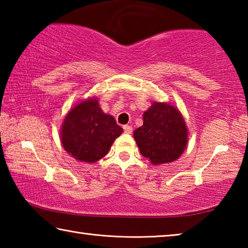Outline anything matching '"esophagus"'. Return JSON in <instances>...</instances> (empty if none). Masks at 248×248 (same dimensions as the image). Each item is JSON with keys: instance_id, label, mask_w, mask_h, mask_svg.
<instances>
[{"instance_id": "1", "label": "esophagus", "mask_w": 248, "mask_h": 248, "mask_svg": "<svg viewBox=\"0 0 248 248\" xmlns=\"http://www.w3.org/2000/svg\"><path fill=\"white\" fill-rule=\"evenodd\" d=\"M124 130L125 133H131L132 132V127H131V125H124Z\"/></svg>"}]
</instances>
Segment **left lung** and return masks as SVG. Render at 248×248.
<instances>
[{"mask_svg": "<svg viewBox=\"0 0 248 248\" xmlns=\"http://www.w3.org/2000/svg\"><path fill=\"white\" fill-rule=\"evenodd\" d=\"M140 153L154 165L176 161L188 142V130L177 108L154 102L143 114V125L134 130Z\"/></svg>", "mask_w": 248, "mask_h": 248, "instance_id": "obj_1", "label": "left lung"}]
</instances>
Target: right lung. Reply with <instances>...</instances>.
<instances>
[{"label":"right lung","instance_id":"1","mask_svg":"<svg viewBox=\"0 0 248 248\" xmlns=\"http://www.w3.org/2000/svg\"><path fill=\"white\" fill-rule=\"evenodd\" d=\"M123 132L114 117L104 114L98 99L89 98L68 112L60 137L64 150L75 159L95 163L108 153Z\"/></svg>","mask_w":248,"mask_h":248}]
</instances>
